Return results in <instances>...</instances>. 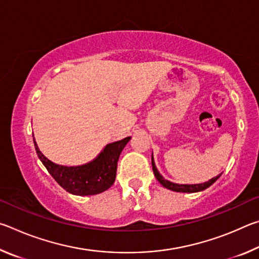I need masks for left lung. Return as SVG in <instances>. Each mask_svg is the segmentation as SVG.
<instances>
[{
	"label": "left lung",
	"instance_id": "left-lung-1",
	"mask_svg": "<svg viewBox=\"0 0 259 259\" xmlns=\"http://www.w3.org/2000/svg\"><path fill=\"white\" fill-rule=\"evenodd\" d=\"M152 168H153V172H154V176L156 177V179L159 181V183L161 184L162 186L168 188V190H170V191L181 192V193H196V192L204 191L205 188L211 186L212 184L216 182L222 175V174H219L218 176L209 179L208 182L201 183V184H176V183H172L170 181H166V179L159 172V170H157L156 165H155L154 159H153V153H152Z\"/></svg>",
	"mask_w": 259,
	"mask_h": 259
}]
</instances>
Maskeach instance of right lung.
Wrapping results in <instances>:
<instances>
[{
	"mask_svg": "<svg viewBox=\"0 0 259 259\" xmlns=\"http://www.w3.org/2000/svg\"><path fill=\"white\" fill-rule=\"evenodd\" d=\"M131 137L109 143L93 161L81 165L54 163L42 154L34 140L35 151L43 165L59 185L74 195H95L108 190L116 177L117 161Z\"/></svg>",
	"mask_w": 259,
	"mask_h": 259,
	"instance_id": "right-lung-1",
	"label": "right lung"
}]
</instances>
